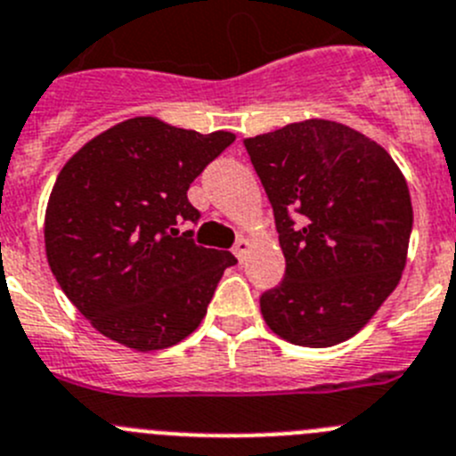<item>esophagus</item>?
I'll return each mask as SVG.
<instances>
[{
    "instance_id": "1",
    "label": "esophagus",
    "mask_w": 456,
    "mask_h": 456,
    "mask_svg": "<svg viewBox=\"0 0 456 456\" xmlns=\"http://www.w3.org/2000/svg\"><path fill=\"white\" fill-rule=\"evenodd\" d=\"M248 250H250V240H248V237H241V240L235 244V256H237V260L244 262L246 256H248Z\"/></svg>"
}]
</instances>
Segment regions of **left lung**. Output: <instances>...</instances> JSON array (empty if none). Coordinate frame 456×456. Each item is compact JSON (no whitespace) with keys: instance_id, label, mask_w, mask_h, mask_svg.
I'll list each match as a JSON object with an SVG mask.
<instances>
[{"instance_id":"left-lung-1","label":"left lung","mask_w":456,"mask_h":456,"mask_svg":"<svg viewBox=\"0 0 456 456\" xmlns=\"http://www.w3.org/2000/svg\"><path fill=\"white\" fill-rule=\"evenodd\" d=\"M244 146L287 262L285 280L260 298L266 325L305 348L350 339L407 265L413 210L403 171L378 142L330 119L287 124Z\"/></svg>"}]
</instances>
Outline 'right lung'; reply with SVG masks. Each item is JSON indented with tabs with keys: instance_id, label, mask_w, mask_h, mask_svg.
<instances>
[{
	"instance_id": "right-lung-1",
	"label": "right lung",
	"mask_w": 456,
	"mask_h": 456,
	"mask_svg": "<svg viewBox=\"0 0 456 456\" xmlns=\"http://www.w3.org/2000/svg\"><path fill=\"white\" fill-rule=\"evenodd\" d=\"M235 133L133 117L83 144L58 174L45 250L65 296L97 332L137 353L176 346L200 325L228 250L196 246L190 183Z\"/></svg>"
}]
</instances>
